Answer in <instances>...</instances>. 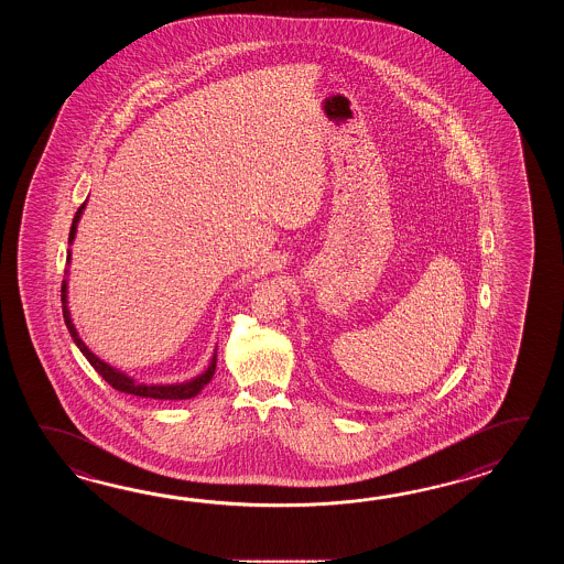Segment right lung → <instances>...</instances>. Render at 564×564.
<instances>
[{"mask_svg":"<svg viewBox=\"0 0 564 564\" xmlns=\"http://www.w3.org/2000/svg\"><path fill=\"white\" fill-rule=\"evenodd\" d=\"M85 207L86 202L78 207V212H76V216H74L73 228H70V236H68V243H70V246H73L74 238H76V228H78L80 217L85 214ZM70 260H73V252L68 250L66 264H70ZM66 276H68V270H66ZM62 314H64V323H66V328H68V333L73 336L76 347L80 348V352H83L86 359H88V362L95 367L96 372H98L112 389H117L120 393L147 397V399H163V401L192 399V397L197 395V393H202V389L212 381V377H214V372H216L217 348L214 350V357L209 360V367H207L202 375L189 379V381H183V383H139L137 379H132L127 372L119 371L117 367H112V365H108V362H105L100 357H96L95 352L86 347L85 340L80 338L76 326H74L70 308H68V278L62 280Z\"/></svg>","mask_w":564,"mask_h":564,"instance_id":"right-lung-1","label":"right lung"}]
</instances>
